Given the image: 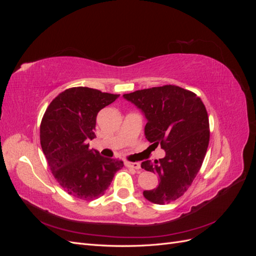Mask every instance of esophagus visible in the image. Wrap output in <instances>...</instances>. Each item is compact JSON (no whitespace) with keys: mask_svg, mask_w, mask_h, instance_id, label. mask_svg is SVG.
I'll return each mask as SVG.
<instances>
[{"mask_svg":"<svg viewBox=\"0 0 256 256\" xmlns=\"http://www.w3.org/2000/svg\"><path fill=\"white\" fill-rule=\"evenodd\" d=\"M126 166L129 168H132V170H140L141 168L140 162H126Z\"/></svg>","mask_w":256,"mask_h":256,"instance_id":"1","label":"esophagus"}]
</instances>
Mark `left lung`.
Here are the masks:
<instances>
[{"instance_id":"1","label":"left lung","mask_w":256,"mask_h":256,"mask_svg":"<svg viewBox=\"0 0 256 256\" xmlns=\"http://www.w3.org/2000/svg\"><path fill=\"white\" fill-rule=\"evenodd\" d=\"M124 98L144 113L145 138L166 150L159 161L142 162V168L159 176L158 187L145 190L143 196L159 205L173 202L188 190L204 161L210 136L206 108L194 92L171 84L136 90Z\"/></svg>"}]
</instances>
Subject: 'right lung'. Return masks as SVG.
I'll return each mask as SVG.
<instances>
[{
	"label": "right lung",
	"instance_id": "add662e5",
	"mask_svg": "<svg viewBox=\"0 0 256 256\" xmlns=\"http://www.w3.org/2000/svg\"><path fill=\"white\" fill-rule=\"evenodd\" d=\"M120 95L72 88L54 98L40 124V145L53 176L68 194L92 200L104 194L122 160L90 148L98 112Z\"/></svg>",
	"mask_w": 256,
	"mask_h": 256
}]
</instances>
